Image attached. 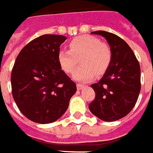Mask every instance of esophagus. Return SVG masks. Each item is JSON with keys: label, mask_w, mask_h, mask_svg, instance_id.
Listing matches in <instances>:
<instances>
[{"label": "esophagus", "mask_w": 153, "mask_h": 153, "mask_svg": "<svg viewBox=\"0 0 153 153\" xmlns=\"http://www.w3.org/2000/svg\"><path fill=\"white\" fill-rule=\"evenodd\" d=\"M84 85L81 84V83H77V84H76V88H77V90H82V89H84Z\"/></svg>", "instance_id": "34e87169"}]
</instances>
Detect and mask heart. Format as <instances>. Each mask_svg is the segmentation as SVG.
<instances>
[{"label":"heart","instance_id":"1","mask_svg":"<svg viewBox=\"0 0 153 153\" xmlns=\"http://www.w3.org/2000/svg\"><path fill=\"white\" fill-rule=\"evenodd\" d=\"M70 50L61 49L58 52V61L63 72H74L81 58L82 65L73 74L76 81H88L95 74L102 75L108 68L112 61V51L108 45L99 38L89 35L80 36L69 43Z\"/></svg>","mask_w":153,"mask_h":153}]
</instances>
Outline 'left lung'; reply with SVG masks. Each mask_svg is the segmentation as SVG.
Here are the masks:
<instances>
[{"label":"left lung","mask_w":153,"mask_h":153,"mask_svg":"<svg viewBox=\"0 0 153 153\" xmlns=\"http://www.w3.org/2000/svg\"><path fill=\"white\" fill-rule=\"evenodd\" d=\"M91 33L107 40L112 51V61L101 80L91 85L95 99L89 108L102 121H117L126 117L137 102L141 89L140 66L123 39L105 31Z\"/></svg>","instance_id":"8db88e82"}]
</instances>
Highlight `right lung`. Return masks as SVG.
I'll list each match as a JSON object with an SVG mask.
<instances>
[{"label":"right lung","instance_id":"1","mask_svg":"<svg viewBox=\"0 0 153 153\" xmlns=\"http://www.w3.org/2000/svg\"><path fill=\"white\" fill-rule=\"evenodd\" d=\"M67 39L45 34L20 51L11 72L12 94L27 119L40 124L57 121L76 91L75 82L60 68L58 52Z\"/></svg>","mask_w":153,"mask_h":153}]
</instances>
